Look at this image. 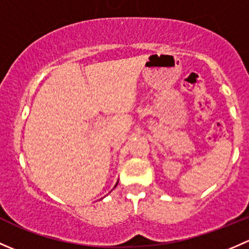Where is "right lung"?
<instances>
[{
    "mask_svg": "<svg viewBox=\"0 0 249 249\" xmlns=\"http://www.w3.org/2000/svg\"><path fill=\"white\" fill-rule=\"evenodd\" d=\"M116 186H117V185H116Z\"/></svg>",
    "mask_w": 249,
    "mask_h": 249,
    "instance_id": "obj_1",
    "label": "right lung"
}]
</instances>
